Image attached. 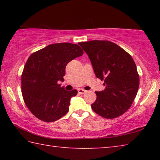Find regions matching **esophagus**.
Here are the masks:
<instances>
[{"instance_id": "1", "label": "esophagus", "mask_w": 160, "mask_h": 160, "mask_svg": "<svg viewBox=\"0 0 160 160\" xmlns=\"http://www.w3.org/2000/svg\"><path fill=\"white\" fill-rule=\"evenodd\" d=\"M78 93L79 94H85V92H86V90H82V89H79V90H78Z\"/></svg>"}]
</instances>
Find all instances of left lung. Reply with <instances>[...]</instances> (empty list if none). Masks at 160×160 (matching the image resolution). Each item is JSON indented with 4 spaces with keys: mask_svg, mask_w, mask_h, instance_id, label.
<instances>
[{
    "mask_svg": "<svg viewBox=\"0 0 160 160\" xmlns=\"http://www.w3.org/2000/svg\"><path fill=\"white\" fill-rule=\"evenodd\" d=\"M78 44L88 55L97 78L104 80L106 86L104 90L95 92L97 99L92 109L106 118L123 114L139 88V75L131 56L109 41L93 40Z\"/></svg>",
    "mask_w": 160,
    "mask_h": 160,
    "instance_id": "8db88e82",
    "label": "left lung"
}]
</instances>
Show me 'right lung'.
I'll list each match as a JSON object with an SVG mask.
<instances>
[{
    "label": "right lung",
    "instance_id": "obj_1",
    "mask_svg": "<svg viewBox=\"0 0 160 160\" xmlns=\"http://www.w3.org/2000/svg\"><path fill=\"white\" fill-rule=\"evenodd\" d=\"M83 55L78 44L58 43L31 54L21 77L22 94L29 110L40 120L53 122L66 115L76 90H65L58 83L63 81L67 64Z\"/></svg>",
    "mask_w": 160,
    "mask_h": 160
}]
</instances>
